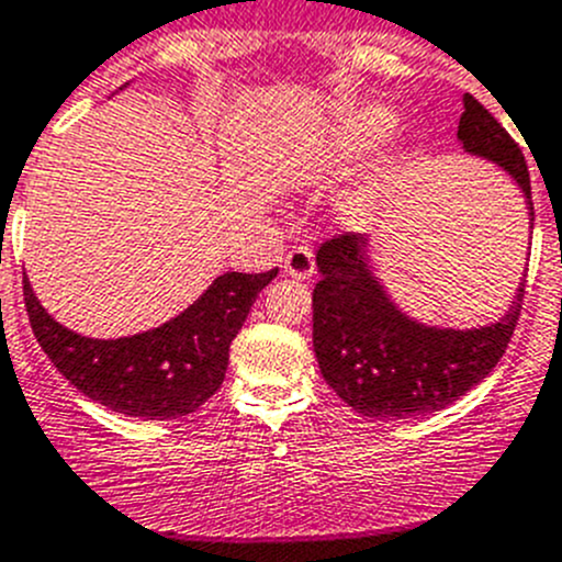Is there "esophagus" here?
I'll return each instance as SVG.
<instances>
[{
	"label": "esophagus",
	"mask_w": 562,
	"mask_h": 562,
	"mask_svg": "<svg viewBox=\"0 0 562 562\" xmlns=\"http://www.w3.org/2000/svg\"><path fill=\"white\" fill-rule=\"evenodd\" d=\"M284 270L292 278H312L314 272V254L308 245H297L284 256Z\"/></svg>",
	"instance_id": "esophagus-1"
}]
</instances>
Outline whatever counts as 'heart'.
<instances>
[{
  "label": "heart",
  "mask_w": 562,
  "mask_h": 562,
  "mask_svg": "<svg viewBox=\"0 0 562 562\" xmlns=\"http://www.w3.org/2000/svg\"><path fill=\"white\" fill-rule=\"evenodd\" d=\"M392 126V112L383 106H358L323 137L303 148V173L312 179L345 173L352 162L372 151L386 137Z\"/></svg>",
  "instance_id": "heart-1"
}]
</instances>
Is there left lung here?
I'll return each mask as SVG.
<instances>
[{
	"label": "left lung",
	"instance_id": "left-lung-1",
	"mask_svg": "<svg viewBox=\"0 0 562 562\" xmlns=\"http://www.w3.org/2000/svg\"><path fill=\"white\" fill-rule=\"evenodd\" d=\"M463 148L494 159L530 198V170L518 143L463 95ZM367 237L341 232L319 243L314 286V352L325 383L361 416L405 419L441 411L477 386L505 356L521 312V290L499 323L477 330H438L411 323L389 303L364 261Z\"/></svg>",
	"mask_w": 562,
	"mask_h": 562
}]
</instances>
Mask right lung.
Segmentation results:
<instances>
[{
  "label": "right lung",
  "mask_w": 562,
  "mask_h": 562,
  "mask_svg": "<svg viewBox=\"0 0 562 562\" xmlns=\"http://www.w3.org/2000/svg\"><path fill=\"white\" fill-rule=\"evenodd\" d=\"M276 272H226L184 314L126 339L71 334L44 312L26 278L24 306L37 345L79 392L124 416L176 419L221 389L228 345Z\"/></svg>",
  "instance_id": "obj_1"
}]
</instances>
